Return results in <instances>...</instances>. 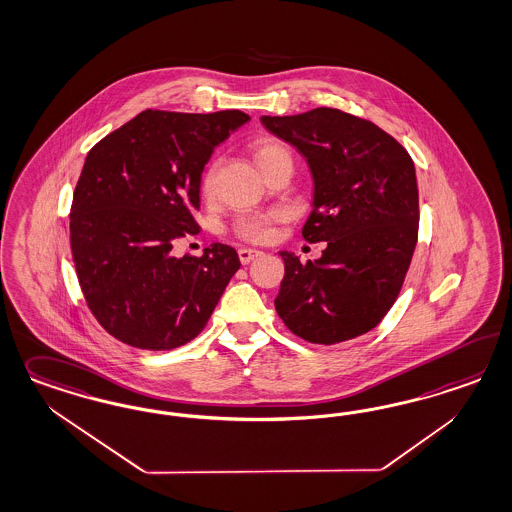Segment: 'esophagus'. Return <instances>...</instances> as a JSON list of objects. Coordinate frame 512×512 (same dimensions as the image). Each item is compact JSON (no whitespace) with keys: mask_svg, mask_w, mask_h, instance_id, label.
Listing matches in <instances>:
<instances>
[{"mask_svg":"<svg viewBox=\"0 0 512 512\" xmlns=\"http://www.w3.org/2000/svg\"><path fill=\"white\" fill-rule=\"evenodd\" d=\"M262 252L260 250H254V248H239V260L241 264H248L252 262L256 256H260Z\"/></svg>","mask_w":512,"mask_h":512,"instance_id":"34e87169","label":"esophagus"}]
</instances>
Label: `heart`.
<instances>
[{
  "label": "heart",
  "mask_w": 512,
  "mask_h": 512,
  "mask_svg": "<svg viewBox=\"0 0 512 512\" xmlns=\"http://www.w3.org/2000/svg\"><path fill=\"white\" fill-rule=\"evenodd\" d=\"M254 160L256 164L260 165V169L265 171L271 165L281 162V160H292L290 150L286 149L279 141L273 139H265L260 141L254 149ZM215 173L216 164H211L207 167V171L203 173L201 179V192L205 196H209L213 192L215 186ZM284 213L282 211H267V213H248V215H241L235 218L231 231L233 235H237L239 239L248 241V243H265L271 239L273 235V228L275 224H279Z\"/></svg>",
  "instance_id": "obj_1"
}]
</instances>
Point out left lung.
<instances>
[{
	"instance_id": "obj_1",
	"label": "left lung",
	"mask_w": 512,
	"mask_h": 512,
	"mask_svg": "<svg viewBox=\"0 0 512 512\" xmlns=\"http://www.w3.org/2000/svg\"><path fill=\"white\" fill-rule=\"evenodd\" d=\"M262 124L307 158L314 199L301 235L328 241L307 264L282 250L277 313L316 345L373 330L401 292L418 239L413 158L373 122L339 109L262 116Z\"/></svg>"
}]
</instances>
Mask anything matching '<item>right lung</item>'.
Listing matches in <instances>:
<instances>
[{
  "mask_svg": "<svg viewBox=\"0 0 512 512\" xmlns=\"http://www.w3.org/2000/svg\"><path fill=\"white\" fill-rule=\"evenodd\" d=\"M250 120L152 111L96 143L69 213V241L88 309L115 339L143 350L186 345L205 328L241 267L235 248L173 254L199 231V186L216 145Z\"/></svg>",
  "mask_w": 512,
  "mask_h": 512,
  "instance_id": "1",
  "label": "right lung"
}]
</instances>
